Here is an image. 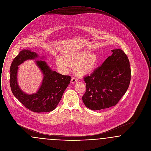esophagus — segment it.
<instances>
[{
    "instance_id": "esophagus-1",
    "label": "esophagus",
    "mask_w": 151,
    "mask_h": 151,
    "mask_svg": "<svg viewBox=\"0 0 151 151\" xmlns=\"http://www.w3.org/2000/svg\"><path fill=\"white\" fill-rule=\"evenodd\" d=\"M76 81H78V80L76 79H75V78H72V79H71V83L72 84L75 83L76 82Z\"/></svg>"
}]
</instances>
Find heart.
Returning <instances> with one entry per match:
<instances>
[{
    "label": "heart",
    "mask_w": 151,
    "mask_h": 151,
    "mask_svg": "<svg viewBox=\"0 0 151 151\" xmlns=\"http://www.w3.org/2000/svg\"><path fill=\"white\" fill-rule=\"evenodd\" d=\"M99 62V58L97 54L88 50L65 54L63 58L58 57L56 59V64L60 71L67 72L69 71V66L73 67L74 73L79 76L93 72Z\"/></svg>",
    "instance_id": "obj_1"
}]
</instances>
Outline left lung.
I'll list each match as a JSON object with an SVG mask.
<instances>
[{
    "label": "left lung",
    "mask_w": 151,
    "mask_h": 151,
    "mask_svg": "<svg viewBox=\"0 0 151 151\" xmlns=\"http://www.w3.org/2000/svg\"><path fill=\"white\" fill-rule=\"evenodd\" d=\"M111 51L102 65L84 78L86 91L82 99L93 110L115 106L129 86L131 69L127 56L121 49Z\"/></svg>",
    "instance_id": "left-lung-1"
}]
</instances>
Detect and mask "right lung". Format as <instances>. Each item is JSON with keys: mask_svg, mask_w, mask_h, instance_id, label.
<instances>
[{"mask_svg": "<svg viewBox=\"0 0 151 151\" xmlns=\"http://www.w3.org/2000/svg\"><path fill=\"white\" fill-rule=\"evenodd\" d=\"M38 57L36 52L30 50H23L19 52L10 67V86L14 97L25 108L35 113L49 112L57 106L70 83L71 76L52 71L45 61L37 60L36 65L43 73L42 84L35 93H25L17 83L18 66L27 60Z\"/></svg>", "mask_w": 151, "mask_h": 151, "instance_id": "obj_1", "label": "right lung"}]
</instances>
